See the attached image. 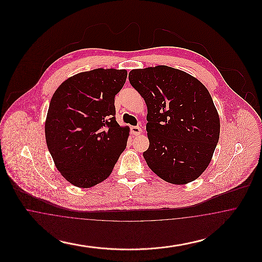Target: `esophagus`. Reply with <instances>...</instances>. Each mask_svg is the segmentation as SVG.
<instances>
[{
    "label": "esophagus",
    "mask_w": 262,
    "mask_h": 262,
    "mask_svg": "<svg viewBox=\"0 0 262 262\" xmlns=\"http://www.w3.org/2000/svg\"><path fill=\"white\" fill-rule=\"evenodd\" d=\"M130 132L134 136H138L142 133V129L139 127V126H132L130 127Z\"/></svg>",
    "instance_id": "obj_1"
}]
</instances>
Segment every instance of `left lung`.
Returning <instances> with one entry per match:
<instances>
[{
	"instance_id": "obj_1",
	"label": "left lung",
	"mask_w": 262,
	"mask_h": 262,
	"mask_svg": "<svg viewBox=\"0 0 262 262\" xmlns=\"http://www.w3.org/2000/svg\"><path fill=\"white\" fill-rule=\"evenodd\" d=\"M132 86L147 106L149 147L143 157L164 181L186 185L208 167L220 136V119L207 88L167 66L133 70Z\"/></svg>"
}]
</instances>
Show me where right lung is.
<instances>
[{"mask_svg": "<svg viewBox=\"0 0 262 262\" xmlns=\"http://www.w3.org/2000/svg\"><path fill=\"white\" fill-rule=\"evenodd\" d=\"M125 70L95 69L66 79L52 96L45 137L54 163L75 187L96 186L126 147L129 127L116 121L115 96Z\"/></svg>", "mask_w": 262, "mask_h": 262, "instance_id": "obj_1", "label": "right lung"}]
</instances>
